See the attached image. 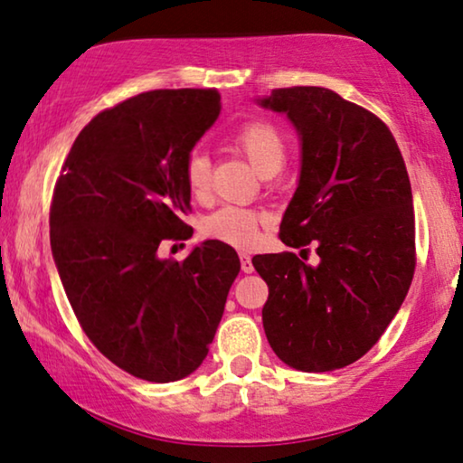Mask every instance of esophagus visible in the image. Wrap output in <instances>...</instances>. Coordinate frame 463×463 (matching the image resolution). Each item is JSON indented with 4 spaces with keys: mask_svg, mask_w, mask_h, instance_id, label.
Masks as SVG:
<instances>
[{
    "mask_svg": "<svg viewBox=\"0 0 463 463\" xmlns=\"http://www.w3.org/2000/svg\"><path fill=\"white\" fill-rule=\"evenodd\" d=\"M241 270L243 272H247V275H250V272H253V264H251V258L247 256V253H241Z\"/></svg>",
    "mask_w": 463,
    "mask_h": 463,
    "instance_id": "obj_1",
    "label": "esophagus"
}]
</instances>
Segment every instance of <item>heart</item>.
Instances as JSON below:
<instances>
[{
	"instance_id": "b5f03b06",
	"label": "heart",
	"mask_w": 463,
	"mask_h": 463,
	"mask_svg": "<svg viewBox=\"0 0 463 463\" xmlns=\"http://www.w3.org/2000/svg\"><path fill=\"white\" fill-rule=\"evenodd\" d=\"M232 145L250 161L258 174L272 175L285 165L288 159V142L281 129L272 121L251 119L241 123L231 136ZM184 180L188 193L194 199H205L212 182V161L205 151H193L184 164ZM266 222L262 212L245 210V207L226 205L210 213L203 220L201 231L207 239L222 241L234 247H250L256 243L260 224Z\"/></svg>"
}]
</instances>
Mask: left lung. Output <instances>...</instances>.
Here are the masks:
<instances>
[{
  "mask_svg": "<svg viewBox=\"0 0 463 463\" xmlns=\"http://www.w3.org/2000/svg\"><path fill=\"white\" fill-rule=\"evenodd\" d=\"M288 113L302 136V172L279 239L315 244L322 262L294 251L253 256L269 285L262 323L270 348L299 371L359 361L399 312L415 272L411 182L380 117L325 88L272 90L260 100Z\"/></svg>",
  "mask_w": 463,
  "mask_h": 463,
  "instance_id": "8db88e82",
  "label": "left lung"
}]
</instances>
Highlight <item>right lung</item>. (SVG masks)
<instances>
[{"mask_svg":"<svg viewBox=\"0 0 463 463\" xmlns=\"http://www.w3.org/2000/svg\"><path fill=\"white\" fill-rule=\"evenodd\" d=\"M220 115L218 90H153L100 110L64 159L50 205L62 288L107 359L146 382H175L207 356L237 251L205 241L186 260H159L193 229L184 164Z\"/></svg>","mask_w":463,"mask_h":463,"instance_id":"right-lung-1","label":"right lung"}]
</instances>
